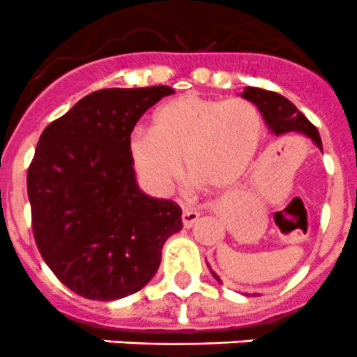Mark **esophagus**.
<instances>
[{
    "label": "esophagus",
    "instance_id": "1",
    "mask_svg": "<svg viewBox=\"0 0 357 357\" xmlns=\"http://www.w3.org/2000/svg\"><path fill=\"white\" fill-rule=\"evenodd\" d=\"M198 220H200V213H197V211H184L182 213V223H184L185 229L193 227Z\"/></svg>",
    "mask_w": 357,
    "mask_h": 357
}]
</instances>
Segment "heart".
Returning a JSON list of instances; mask_svg holds the SVG:
<instances>
[{
    "label": "heart",
    "mask_w": 357,
    "mask_h": 357,
    "mask_svg": "<svg viewBox=\"0 0 357 357\" xmlns=\"http://www.w3.org/2000/svg\"><path fill=\"white\" fill-rule=\"evenodd\" d=\"M263 119L250 102L184 94L155 110L151 130H135L128 153L148 191L166 195L185 175L204 189H227L250 168L263 141Z\"/></svg>",
    "instance_id": "b5f03b06"
}]
</instances>
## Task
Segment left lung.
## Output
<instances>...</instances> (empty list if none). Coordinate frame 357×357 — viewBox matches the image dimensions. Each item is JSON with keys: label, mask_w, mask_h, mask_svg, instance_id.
I'll list each match as a JSON object with an SVG mask.
<instances>
[{"label": "left lung", "mask_w": 357, "mask_h": 357, "mask_svg": "<svg viewBox=\"0 0 357 357\" xmlns=\"http://www.w3.org/2000/svg\"><path fill=\"white\" fill-rule=\"evenodd\" d=\"M245 100L254 103L259 112L263 114L264 121H266L268 128L275 135H286V134H301L307 135L309 139H313L321 150V139L318 134L317 127L309 121L301 110L296 109L288 98L280 96V94L272 93V91H264L259 87H247L241 94ZM214 279L220 282V277L214 272H211Z\"/></svg>", "instance_id": "obj_1"}]
</instances>
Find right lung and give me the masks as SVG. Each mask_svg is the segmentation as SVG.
<instances>
[{"instance_id": "add662e5", "label": "right lung", "mask_w": 357, "mask_h": 357, "mask_svg": "<svg viewBox=\"0 0 357 357\" xmlns=\"http://www.w3.org/2000/svg\"><path fill=\"white\" fill-rule=\"evenodd\" d=\"M168 85L102 89L40 134L28 168L31 229L56 279L91 301H118L155 275L162 245L182 229L173 200L135 182L128 139Z\"/></svg>"}]
</instances>
